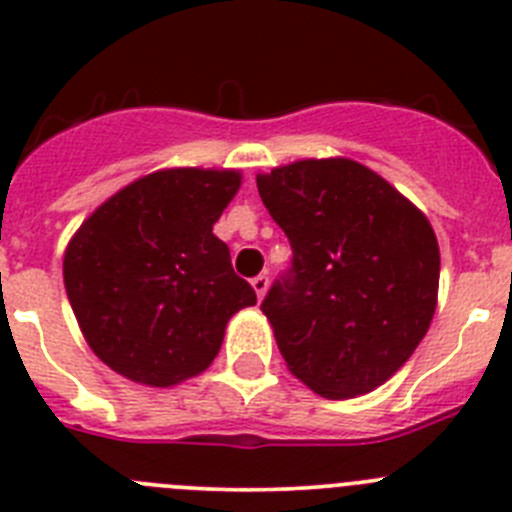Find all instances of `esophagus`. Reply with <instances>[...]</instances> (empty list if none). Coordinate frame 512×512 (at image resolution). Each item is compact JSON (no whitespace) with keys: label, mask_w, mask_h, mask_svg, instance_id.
I'll use <instances>...</instances> for the list:
<instances>
[{"label":"esophagus","mask_w":512,"mask_h":512,"mask_svg":"<svg viewBox=\"0 0 512 512\" xmlns=\"http://www.w3.org/2000/svg\"><path fill=\"white\" fill-rule=\"evenodd\" d=\"M268 275L265 273H260L257 275V278H252V288H255V293H257V299H262V296H265V293H268Z\"/></svg>","instance_id":"1"}]
</instances>
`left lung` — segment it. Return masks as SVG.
<instances>
[{
	"label": "left lung",
	"mask_w": 512,
	"mask_h": 512,
	"mask_svg": "<svg viewBox=\"0 0 512 512\" xmlns=\"http://www.w3.org/2000/svg\"><path fill=\"white\" fill-rule=\"evenodd\" d=\"M293 268L262 301L288 371L327 399L389 381L433 322L441 250L428 216L345 157L257 175Z\"/></svg>",
	"instance_id": "obj_1"
}]
</instances>
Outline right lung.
Listing matches in <instances>:
<instances>
[{
  "instance_id": "obj_1",
  "label": "right lung",
  "mask_w": 512,
  "mask_h": 512,
  "mask_svg": "<svg viewBox=\"0 0 512 512\" xmlns=\"http://www.w3.org/2000/svg\"><path fill=\"white\" fill-rule=\"evenodd\" d=\"M239 170L172 167L97 206L64 252V286L92 353L144 386L182 384L219 355L229 319L257 304L213 234Z\"/></svg>"
}]
</instances>
